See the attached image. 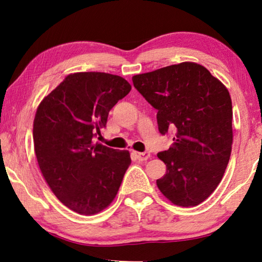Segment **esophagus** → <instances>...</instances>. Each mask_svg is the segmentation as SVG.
Listing matches in <instances>:
<instances>
[{
	"label": "esophagus",
	"mask_w": 262,
	"mask_h": 262,
	"mask_svg": "<svg viewBox=\"0 0 262 262\" xmlns=\"http://www.w3.org/2000/svg\"><path fill=\"white\" fill-rule=\"evenodd\" d=\"M134 155L137 157L138 161H146L150 157V152H148V151H145V152L134 151Z\"/></svg>",
	"instance_id": "esophagus-1"
}]
</instances>
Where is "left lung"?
Segmentation results:
<instances>
[{"label": "left lung", "mask_w": 262, "mask_h": 262, "mask_svg": "<svg viewBox=\"0 0 262 262\" xmlns=\"http://www.w3.org/2000/svg\"><path fill=\"white\" fill-rule=\"evenodd\" d=\"M157 110L159 131L173 130V144L157 157L167 173L157 187L174 205L192 207L217 188L230 160L232 105L227 87L205 67L182 62L132 77Z\"/></svg>", "instance_id": "8db88e82"}]
</instances>
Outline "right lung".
Wrapping results in <instances>:
<instances>
[{
    "mask_svg": "<svg viewBox=\"0 0 262 262\" xmlns=\"http://www.w3.org/2000/svg\"><path fill=\"white\" fill-rule=\"evenodd\" d=\"M130 91L118 75L74 73L39 103L33 121L39 168L53 194L74 212L92 216L116 198L130 152L93 138L101 135L108 112Z\"/></svg>",
    "mask_w": 262,
    "mask_h": 262,
    "instance_id": "add662e5",
    "label": "right lung"
}]
</instances>
